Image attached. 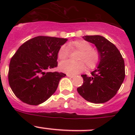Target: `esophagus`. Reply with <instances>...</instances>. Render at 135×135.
Instances as JSON below:
<instances>
[{
    "instance_id": "1",
    "label": "esophagus",
    "mask_w": 135,
    "mask_h": 135,
    "mask_svg": "<svg viewBox=\"0 0 135 135\" xmlns=\"http://www.w3.org/2000/svg\"><path fill=\"white\" fill-rule=\"evenodd\" d=\"M68 76V77H70V78H74V75H71V74H68L67 75H66Z\"/></svg>"
}]
</instances>
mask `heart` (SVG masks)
Returning a JSON list of instances; mask_svg holds the SVG:
<instances>
[{"label": "heart", "instance_id": "obj_1", "mask_svg": "<svg viewBox=\"0 0 135 135\" xmlns=\"http://www.w3.org/2000/svg\"><path fill=\"white\" fill-rule=\"evenodd\" d=\"M68 48L65 45H62L57 52V58L60 61H65L70 55V51H78L76 56L77 61H66L61 62L59 69L61 71L69 74H75L80 73L85 69H93L100 61V55L99 51L92 48L89 42L85 40H75L68 44Z\"/></svg>", "mask_w": 135, "mask_h": 135}]
</instances>
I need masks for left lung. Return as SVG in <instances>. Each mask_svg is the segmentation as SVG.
<instances>
[{
    "label": "left lung",
    "mask_w": 135,
    "mask_h": 135,
    "mask_svg": "<svg viewBox=\"0 0 135 135\" xmlns=\"http://www.w3.org/2000/svg\"><path fill=\"white\" fill-rule=\"evenodd\" d=\"M83 38L95 45L100 59L97 69L91 73V76L81 75L84 83L77 91L91 103H106L115 96L124 80V60L115 45L103 36H85Z\"/></svg>",
    "instance_id": "1"
}]
</instances>
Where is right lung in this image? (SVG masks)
Segmentation results:
<instances>
[{
    "instance_id": "right-lung-1",
    "label": "right lung",
    "mask_w": 135,
    "mask_h": 135,
    "mask_svg": "<svg viewBox=\"0 0 135 135\" xmlns=\"http://www.w3.org/2000/svg\"><path fill=\"white\" fill-rule=\"evenodd\" d=\"M67 39L39 36L18 48L10 60L9 85L18 99L30 105H38L56 91L66 74L46 72L57 66V52Z\"/></svg>"
}]
</instances>
